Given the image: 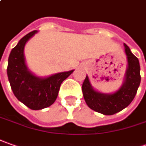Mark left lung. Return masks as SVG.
I'll return each mask as SVG.
<instances>
[{
  "mask_svg": "<svg viewBox=\"0 0 146 146\" xmlns=\"http://www.w3.org/2000/svg\"><path fill=\"white\" fill-rule=\"evenodd\" d=\"M128 66L122 86L113 93L105 94L94 90L86 75L82 84L84 99L89 108L99 113L111 115L127 108L135 97L140 83V64L130 48L123 43Z\"/></svg>",
  "mask_w": 146,
  "mask_h": 146,
  "instance_id": "obj_1",
  "label": "left lung"
}]
</instances>
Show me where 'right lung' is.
Here are the masks:
<instances>
[{
  "instance_id": "right-lung-1",
  "label": "right lung",
  "mask_w": 146,
  "mask_h": 146,
  "mask_svg": "<svg viewBox=\"0 0 146 146\" xmlns=\"http://www.w3.org/2000/svg\"><path fill=\"white\" fill-rule=\"evenodd\" d=\"M36 33L37 31H31L19 40L11 50L7 67L9 82L15 97L31 110H41L53 104L61 83L74 71L73 69L42 78L29 69L24 56V48Z\"/></svg>"
}]
</instances>
